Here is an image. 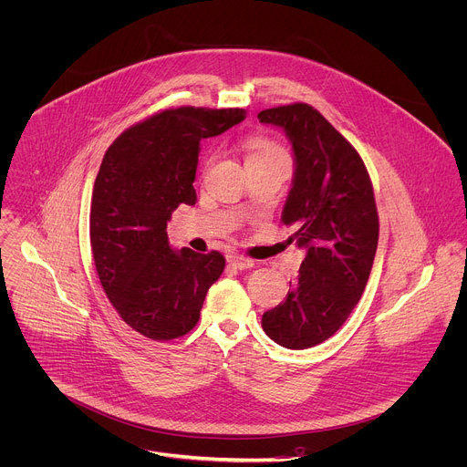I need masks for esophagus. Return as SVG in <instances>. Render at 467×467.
Here are the masks:
<instances>
[{
    "label": "esophagus",
    "instance_id": "obj_1",
    "mask_svg": "<svg viewBox=\"0 0 467 467\" xmlns=\"http://www.w3.org/2000/svg\"><path fill=\"white\" fill-rule=\"evenodd\" d=\"M227 262H229L233 267H236V269H251V267L254 265L253 260H249V258H245L244 254H238V253L229 254V256H227Z\"/></svg>",
    "mask_w": 467,
    "mask_h": 467
}]
</instances>
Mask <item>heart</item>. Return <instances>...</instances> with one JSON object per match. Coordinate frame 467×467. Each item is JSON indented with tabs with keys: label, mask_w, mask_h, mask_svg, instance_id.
I'll list each match as a JSON object with an SVG mask.
<instances>
[{
	"label": "heart",
	"mask_w": 467,
	"mask_h": 467,
	"mask_svg": "<svg viewBox=\"0 0 467 467\" xmlns=\"http://www.w3.org/2000/svg\"><path fill=\"white\" fill-rule=\"evenodd\" d=\"M273 154H284V149L278 147L276 143L269 141V140H264V138H256L249 143L247 160L262 158V156H273Z\"/></svg>",
	"instance_id": "b5f03b06"
}]
</instances>
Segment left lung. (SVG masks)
<instances>
[{
	"instance_id": "8db88e82",
	"label": "left lung",
	"mask_w": 467,
	"mask_h": 467,
	"mask_svg": "<svg viewBox=\"0 0 467 467\" xmlns=\"http://www.w3.org/2000/svg\"><path fill=\"white\" fill-rule=\"evenodd\" d=\"M260 123L282 127L295 150V178L282 222L306 249L296 282L264 313L265 335L287 349L331 338L349 318L371 275L379 245L373 183L357 149L311 105L265 109Z\"/></svg>"
}]
</instances>
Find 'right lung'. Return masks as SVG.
I'll return each instance as SVG.
<instances>
[{"instance_id":"right-lung-1","label":"right lung","mask_w":467,"mask_h":467,"mask_svg":"<svg viewBox=\"0 0 467 467\" xmlns=\"http://www.w3.org/2000/svg\"><path fill=\"white\" fill-rule=\"evenodd\" d=\"M244 118V109H165L125 129L103 156L90 202L94 265L121 320L150 340L187 335L223 273L218 251H172L167 222L180 203H196L200 141Z\"/></svg>"}]
</instances>
